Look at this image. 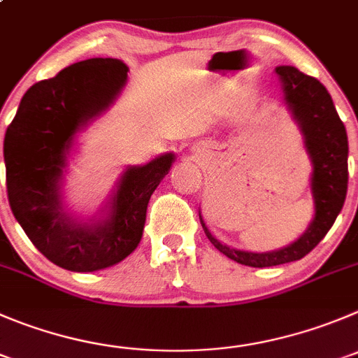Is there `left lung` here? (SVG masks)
Wrapping results in <instances>:
<instances>
[{
    "mask_svg": "<svg viewBox=\"0 0 358 358\" xmlns=\"http://www.w3.org/2000/svg\"><path fill=\"white\" fill-rule=\"evenodd\" d=\"M275 73L281 80L285 101L301 126L313 163L311 192L315 217L308 230L290 246L268 253H250L228 248L214 239L200 216L203 232L214 248L237 264L250 267H272L306 257L334 224L348 189V137L329 91L320 80L302 73L295 66H278Z\"/></svg>",
    "mask_w": 358,
    "mask_h": 358,
    "instance_id": "obj_1",
    "label": "left lung"
}]
</instances>
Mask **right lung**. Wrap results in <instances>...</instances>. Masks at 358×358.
<instances>
[{"label":"right lung","mask_w":358,"mask_h":358,"mask_svg":"<svg viewBox=\"0 0 358 358\" xmlns=\"http://www.w3.org/2000/svg\"><path fill=\"white\" fill-rule=\"evenodd\" d=\"M128 66L93 57L33 84L6 128L3 155L12 213L36 250L52 264L93 272L124 260L142 239L152 192L173 163L172 152L128 166L110 210L98 223H79L61 206L59 181L73 135L121 93Z\"/></svg>","instance_id":"add662e5"}]
</instances>
